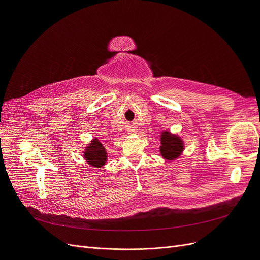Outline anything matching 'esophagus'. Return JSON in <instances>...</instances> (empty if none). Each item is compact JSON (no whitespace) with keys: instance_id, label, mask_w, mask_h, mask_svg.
<instances>
[{"instance_id":"1","label":"esophagus","mask_w":260,"mask_h":260,"mask_svg":"<svg viewBox=\"0 0 260 260\" xmlns=\"http://www.w3.org/2000/svg\"><path fill=\"white\" fill-rule=\"evenodd\" d=\"M135 132H137V131H136V130H133V129L128 130V133H131V135H132V133H135Z\"/></svg>"}]
</instances>
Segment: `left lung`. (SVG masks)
Listing matches in <instances>:
<instances>
[{
	"instance_id": "8db88e82",
	"label": "left lung",
	"mask_w": 260,
	"mask_h": 260,
	"mask_svg": "<svg viewBox=\"0 0 260 260\" xmlns=\"http://www.w3.org/2000/svg\"><path fill=\"white\" fill-rule=\"evenodd\" d=\"M159 153L164 159L172 161L182 155L184 151V141L176 133L162 130L160 133Z\"/></svg>"
}]
</instances>
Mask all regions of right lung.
I'll list each match as a JSON object with an SVG mask.
<instances>
[{"instance_id":"obj_1","label":"right lung","mask_w":260,"mask_h":260,"mask_svg":"<svg viewBox=\"0 0 260 260\" xmlns=\"http://www.w3.org/2000/svg\"><path fill=\"white\" fill-rule=\"evenodd\" d=\"M83 158L93 168H102L106 165L107 152L99 138H94L83 148Z\"/></svg>"}]
</instances>
